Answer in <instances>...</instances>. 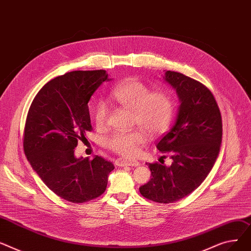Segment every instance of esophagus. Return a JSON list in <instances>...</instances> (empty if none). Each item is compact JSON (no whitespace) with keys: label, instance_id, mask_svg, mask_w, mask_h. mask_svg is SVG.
<instances>
[{"label":"esophagus","instance_id":"esophagus-1","mask_svg":"<svg viewBox=\"0 0 251 251\" xmlns=\"http://www.w3.org/2000/svg\"><path fill=\"white\" fill-rule=\"evenodd\" d=\"M117 166H132L137 167L140 165V163L136 160H126V159H117L116 160Z\"/></svg>","mask_w":251,"mask_h":251}]
</instances>
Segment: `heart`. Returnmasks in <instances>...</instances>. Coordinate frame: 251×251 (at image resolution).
Wrapping results in <instances>:
<instances>
[{"mask_svg": "<svg viewBox=\"0 0 251 251\" xmlns=\"http://www.w3.org/2000/svg\"><path fill=\"white\" fill-rule=\"evenodd\" d=\"M111 97L122 106L134 111V123L150 135L163 131L173 115V99L167 91H154L143 82L126 79L111 92ZM109 109L104 102H98L93 108V120L97 127H105ZM147 140L146 132L140 129L117 131L106 140L107 148L124 157L135 156L139 147Z\"/></svg>", "mask_w": 251, "mask_h": 251, "instance_id": "1", "label": "heart"}]
</instances>
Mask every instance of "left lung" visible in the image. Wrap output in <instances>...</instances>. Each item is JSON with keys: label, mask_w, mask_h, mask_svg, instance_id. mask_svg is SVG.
Segmentation results:
<instances>
[{"label": "left lung", "mask_w": 251, "mask_h": 251, "mask_svg": "<svg viewBox=\"0 0 251 251\" xmlns=\"http://www.w3.org/2000/svg\"><path fill=\"white\" fill-rule=\"evenodd\" d=\"M163 80L176 91L180 104L174 125L156 147L173 162L170 166L148 164L152 178L140 193L169 203L193 193L212 170L222 143V117L214 95L201 83L172 71L165 72Z\"/></svg>", "instance_id": "1"}]
</instances>
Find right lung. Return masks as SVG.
<instances>
[{
    "instance_id": "1",
    "label": "right lung",
    "mask_w": 251,
    "mask_h": 251,
    "mask_svg": "<svg viewBox=\"0 0 251 251\" xmlns=\"http://www.w3.org/2000/svg\"><path fill=\"white\" fill-rule=\"evenodd\" d=\"M110 80L104 70L66 73L44 85L29 108L25 155L44 184L68 201L85 202L101 196L114 169L102 157L77 158L74 150L92 129L88 102Z\"/></svg>"
}]
</instances>
